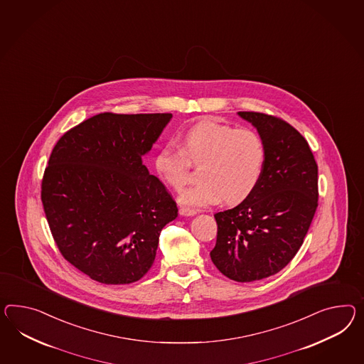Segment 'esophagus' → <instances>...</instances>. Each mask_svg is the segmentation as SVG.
<instances>
[{
    "mask_svg": "<svg viewBox=\"0 0 364 364\" xmlns=\"http://www.w3.org/2000/svg\"><path fill=\"white\" fill-rule=\"evenodd\" d=\"M196 214V210H190V208H186V207L179 208V215H182V216H194Z\"/></svg>",
    "mask_w": 364,
    "mask_h": 364,
    "instance_id": "obj_1",
    "label": "esophagus"
}]
</instances>
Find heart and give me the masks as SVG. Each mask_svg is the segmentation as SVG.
<instances>
[{
	"label": "heart",
	"mask_w": 364,
	"mask_h": 364,
	"mask_svg": "<svg viewBox=\"0 0 364 364\" xmlns=\"http://www.w3.org/2000/svg\"><path fill=\"white\" fill-rule=\"evenodd\" d=\"M267 161L265 144L252 129L205 120L182 136L181 148L168 142L154 157V168L168 186L181 190L188 181L190 164H200L199 178L188 187L179 202L191 208L218 203H240L260 182Z\"/></svg>",
	"instance_id": "b5f03b06"
}]
</instances>
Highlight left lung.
<instances>
[{
    "label": "left lung",
    "instance_id": "obj_1",
    "mask_svg": "<svg viewBox=\"0 0 364 364\" xmlns=\"http://www.w3.org/2000/svg\"><path fill=\"white\" fill-rule=\"evenodd\" d=\"M257 129L267 161L260 182L240 205L215 214V267L237 282L285 268L308 233L318 205V166L308 141L279 117L237 112Z\"/></svg>",
    "mask_w": 364,
    "mask_h": 364
}]
</instances>
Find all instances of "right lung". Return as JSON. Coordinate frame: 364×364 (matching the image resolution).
<instances>
[{"mask_svg": "<svg viewBox=\"0 0 364 364\" xmlns=\"http://www.w3.org/2000/svg\"><path fill=\"white\" fill-rule=\"evenodd\" d=\"M171 113H100L56 142L41 198L65 260L92 280L122 285L153 265L177 203L142 159Z\"/></svg>", "mask_w": 364, "mask_h": 364, "instance_id": "1", "label": "right lung"}]
</instances>
